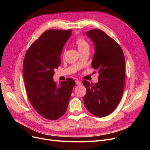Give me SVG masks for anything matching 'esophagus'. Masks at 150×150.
Returning <instances> with one entry per match:
<instances>
[{
  "mask_svg": "<svg viewBox=\"0 0 150 150\" xmlns=\"http://www.w3.org/2000/svg\"><path fill=\"white\" fill-rule=\"evenodd\" d=\"M75 83H76V84H77V85H81V82H80V81H75Z\"/></svg>",
  "mask_w": 150,
  "mask_h": 150,
  "instance_id": "esophagus-1",
  "label": "esophagus"
}]
</instances>
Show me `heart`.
Segmentation results:
<instances>
[{
    "mask_svg": "<svg viewBox=\"0 0 150 150\" xmlns=\"http://www.w3.org/2000/svg\"><path fill=\"white\" fill-rule=\"evenodd\" d=\"M75 44L79 51V52H83L86 50H89L90 46L88 42L83 38L79 37L75 40Z\"/></svg>",
    "mask_w": 150,
    "mask_h": 150,
    "instance_id": "b5f03b06",
    "label": "heart"
}]
</instances>
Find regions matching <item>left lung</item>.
<instances>
[{"instance_id": "left-lung-1", "label": "left lung", "mask_w": 150, "mask_h": 150, "mask_svg": "<svg viewBox=\"0 0 150 150\" xmlns=\"http://www.w3.org/2000/svg\"><path fill=\"white\" fill-rule=\"evenodd\" d=\"M93 41L95 54L92 67L98 71V81L82 83L87 93L83 101L94 116L103 117L112 113L122 97L125 80V59L120 46L112 38L99 29L85 33Z\"/></svg>"}]
</instances>
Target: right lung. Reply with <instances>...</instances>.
Masks as SVG:
<instances>
[{
  "label": "right lung",
  "instance_id": "add662e5",
  "mask_svg": "<svg viewBox=\"0 0 150 150\" xmlns=\"http://www.w3.org/2000/svg\"><path fill=\"white\" fill-rule=\"evenodd\" d=\"M72 30H50L35 40L26 52L23 75L28 98L42 117L55 120L65 113L75 82L67 78L57 84L54 69L60 65V56Z\"/></svg>",
  "mask_w": 150,
  "mask_h": 150
}]
</instances>
